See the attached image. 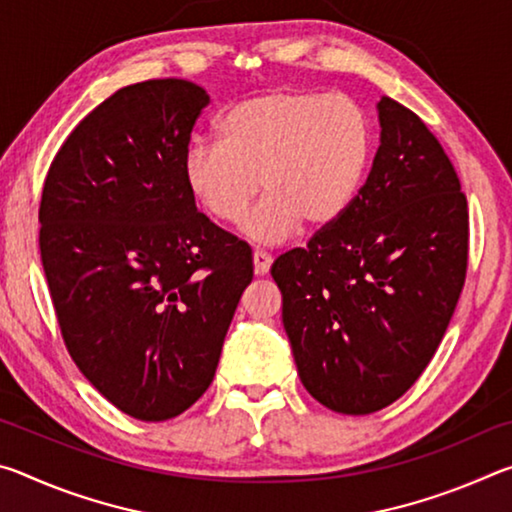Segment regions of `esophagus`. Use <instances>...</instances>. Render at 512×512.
Returning a JSON list of instances; mask_svg holds the SVG:
<instances>
[{"label": "esophagus", "instance_id": "esophagus-1", "mask_svg": "<svg viewBox=\"0 0 512 512\" xmlns=\"http://www.w3.org/2000/svg\"><path fill=\"white\" fill-rule=\"evenodd\" d=\"M253 264H255V273H257V275H266L268 271H271L273 259H271V255L262 253V250H255V255H253Z\"/></svg>", "mask_w": 512, "mask_h": 512}]
</instances>
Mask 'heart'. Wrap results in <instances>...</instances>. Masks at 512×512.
<instances>
[{
	"mask_svg": "<svg viewBox=\"0 0 512 512\" xmlns=\"http://www.w3.org/2000/svg\"><path fill=\"white\" fill-rule=\"evenodd\" d=\"M221 144H192L185 183L219 223H239L262 189L268 194L244 223L259 246L341 219L366 180L375 126L357 99L318 90H271L225 110Z\"/></svg>",
	"mask_w": 512,
	"mask_h": 512,
	"instance_id": "heart-1",
	"label": "heart"
}]
</instances>
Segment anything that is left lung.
Listing matches in <instances>:
<instances>
[{"mask_svg": "<svg viewBox=\"0 0 512 512\" xmlns=\"http://www.w3.org/2000/svg\"><path fill=\"white\" fill-rule=\"evenodd\" d=\"M379 149L339 221L275 259L300 381L327 409L368 415L429 366L461 298L467 198L424 121L381 97Z\"/></svg>", "mask_w": 512, "mask_h": 512, "instance_id": "left-lung-1", "label": "left lung"}]
</instances>
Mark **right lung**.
<instances>
[{"mask_svg":"<svg viewBox=\"0 0 512 512\" xmlns=\"http://www.w3.org/2000/svg\"><path fill=\"white\" fill-rule=\"evenodd\" d=\"M207 92L155 79L117 90L74 128L40 201V257L69 354L131 418L187 411L219 366L253 280L246 241L214 225L185 183Z\"/></svg>","mask_w":512,"mask_h":512,"instance_id":"right-lung-1","label":"right lung"}]
</instances>
